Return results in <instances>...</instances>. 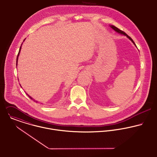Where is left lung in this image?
I'll return each mask as SVG.
<instances>
[{
	"instance_id": "8db88e82",
	"label": "left lung",
	"mask_w": 157,
	"mask_h": 157,
	"mask_svg": "<svg viewBox=\"0 0 157 157\" xmlns=\"http://www.w3.org/2000/svg\"><path fill=\"white\" fill-rule=\"evenodd\" d=\"M111 27L112 29H114L115 31H116L117 32H118V33H121V34H123V35H126V36H127V37H128V38H129V39H130V40H131V41H132L135 44V42L133 41V40H132V38L130 36H128V35L125 32H124V31H122V30H120L119 29H118V28H117V27H116V26L111 25ZM135 45H136V44H135Z\"/></svg>"
}]
</instances>
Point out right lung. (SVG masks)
Listing matches in <instances>:
<instances>
[{"label":"right lung","mask_w":157,"mask_h":157,"mask_svg":"<svg viewBox=\"0 0 157 157\" xmlns=\"http://www.w3.org/2000/svg\"><path fill=\"white\" fill-rule=\"evenodd\" d=\"M21 45H22V44H21ZM21 47H20V49H19V52H18V54H17V59H16V63H17V58H18V56H19V52H20V50H21ZM16 65H17V64H16ZM28 96H29V98H31V99H32V100H34V101H35V102H37V101H35V100H34V99H33V98H32V97H30V96H29V95H28Z\"/></svg>","instance_id":"add662e5"}]
</instances>
